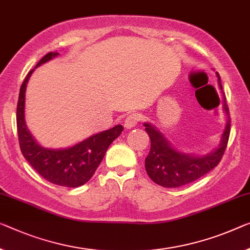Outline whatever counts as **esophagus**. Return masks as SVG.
<instances>
[{
	"label": "esophagus",
	"mask_w": 250,
	"mask_h": 250,
	"mask_svg": "<svg viewBox=\"0 0 250 250\" xmlns=\"http://www.w3.org/2000/svg\"><path fill=\"white\" fill-rule=\"evenodd\" d=\"M140 121H141V114L133 113V114H129L128 116L126 117L124 125H125L126 128L129 129V128L135 127V126L137 125V123Z\"/></svg>",
	"instance_id": "obj_1"
}]
</instances>
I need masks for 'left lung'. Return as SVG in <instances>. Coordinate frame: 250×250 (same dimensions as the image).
<instances>
[{"mask_svg": "<svg viewBox=\"0 0 250 250\" xmlns=\"http://www.w3.org/2000/svg\"><path fill=\"white\" fill-rule=\"evenodd\" d=\"M217 76L219 87L222 90L220 77L218 74ZM224 109L228 115V122L221 136L220 144L213 152L203 156L184 154L176 151L160 130L148 123H145V130L151 138V149L145 159V170L149 178L164 188H178L200 179L216 167L225 154L231 125L226 97Z\"/></svg>", "mask_w": 250, "mask_h": 250, "instance_id": "left-lung-1", "label": "left lung"}]
</instances>
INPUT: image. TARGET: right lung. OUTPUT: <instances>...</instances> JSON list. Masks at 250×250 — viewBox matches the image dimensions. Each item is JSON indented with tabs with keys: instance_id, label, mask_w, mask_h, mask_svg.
<instances>
[{
	"instance_id": "1",
	"label": "right lung",
	"mask_w": 250,
	"mask_h": 250,
	"mask_svg": "<svg viewBox=\"0 0 250 250\" xmlns=\"http://www.w3.org/2000/svg\"><path fill=\"white\" fill-rule=\"evenodd\" d=\"M58 55V52L47 53L23 80L17 107L19 144L23 156L42 178L57 186L77 188L91 179L105 156L107 148L121 135L124 127L116 125L113 128L88 137L75 146L62 149L44 148L37 143L24 121L26 83L34 69Z\"/></svg>"
}]
</instances>
